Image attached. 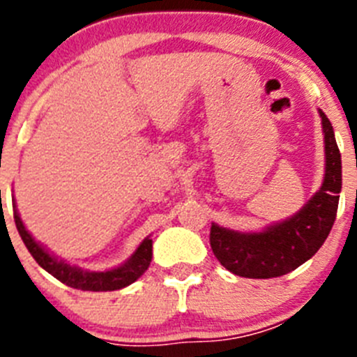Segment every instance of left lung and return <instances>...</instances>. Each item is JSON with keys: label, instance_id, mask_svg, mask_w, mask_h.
<instances>
[{"label": "left lung", "instance_id": "1", "mask_svg": "<svg viewBox=\"0 0 357 357\" xmlns=\"http://www.w3.org/2000/svg\"><path fill=\"white\" fill-rule=\"evenodd\" d=\"M326 143V173L320 189L282 222L259 232L211 225V248L229 272L248 279H272L286 275L311 259L329 236L338 211L342 191V155L333 125L320 109Z\"/></svg>", "mask_w": 357, "mask_h": 357}]
</instances>
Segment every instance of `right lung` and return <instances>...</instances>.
<instances>
[{
    "instance_id": "add662e5",
    "label": "right lung",
    "mask_w": 357,
    "mask_h": 357,
    "mask_svg": "<svg viewBox=\"0 0 357 357\" xmlns=\"http://www.w3.org/2000/svg\"><path fill=\"white\" fill-rule=\"evenodd\" d=\"M14 220L15 227L19 230V236H21L23 243L26 245L28 252L33 255V259L39 263V266L44 268L48 273H52L55 279L64 282L66 286H71L75 289H82V291H114V289L127 288L128 284L135 282V280L146 272L151 263V239L148 236V238L143 239L139 247H137V250L125 263L119 264V266L110 268V270H105V272L82 270L78 266H71L64 259H59L56 255L46 250L39 241H36V238L28 232L23 220L19 216L15 200Z\"/></svg>"
}]
</instances>
